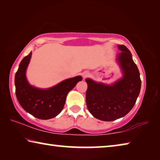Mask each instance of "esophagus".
Listing matches in <instances>:
<instances>
[{"instance_id":"obj_1","label":"esophagus","mask_w":160,"mask_h":160,"mask_svg":"<svg viewBox=\"0 0 160 160\" xmlns=\"http://www.w3.org/2000/svg\"><path fill=\"white\" fill-rule=\"evenodd\" d=\"M89 74H90V73H89V72H88V71H85V72H83L82 73V78H83V79L85 80V78L88 76Z\"/></svg>"}]
</instances>
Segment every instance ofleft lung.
I'll return each instance as SVG.
<instances>
[{
  "mask_svg": "<svg viewBox=\"0 0 160 160\" xmlns=\"http://www.w3.org/2000/svg\"><path fill=\"white\" fill-rule=\"evenodd\" d=\"M118 48L121 53L116 56V62L122 76L111 84L85 79L88 109L94 118L104 121H114L129 113L141 88L139 70L131 51L123 45H118Z\"/></svg>",
  "mask_w": 160,
  "mask_h": 160,
  "instance_id": "left-lung-1",
  "label": "left lung"
}]
</instances>
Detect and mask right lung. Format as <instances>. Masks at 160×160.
Masks as SVG:
<instances>
[{"label": "right lung", "mask_w": 160, "mask_h": 160, "mask_svg": "<svg viewBox=\"0 0 160 160\" xmlns=\"http://www.w3.org/2000/svg\"><path fill=\"white\" fill-rule=\"evenodd\" d=\"M32 51L19 65L15 76V94L21 107L34 117L47 120L56 117L63 110L67 94L82 80L78 75L61 81L48 88L32 85L27 78V69L32 58Z\"/></svg>", "instance_id": "1"}]
</instances>
